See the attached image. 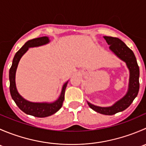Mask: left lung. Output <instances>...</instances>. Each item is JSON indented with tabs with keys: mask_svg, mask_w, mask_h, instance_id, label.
<instances>
[{
	"mask_svg": "<svg viewBox=\"0 0 146 146\" xmlns=\"http://www.w3.org/2000/svg\"><path fill=\"white\" fill-rule=\"evenodd\" d=\"M110 51H112L119 58L126 63L129 70V82L128 91L126 95L116 102L110 107H99L94 105L87 101L88 105L92 110L105 115H113L116 113L123 111L131 105L133 100L138 95L139 90V67H138L134 54L123 42L117 37L104 36Z\"/></svg>",
	"mask_w": 146,
	"mask_h": 146,
	"instance_id": "obj_1",
	"label": "left lung"
}]
</instances>
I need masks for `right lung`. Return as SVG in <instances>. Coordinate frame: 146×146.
<instances>
[{
	"mask_svg": "<svg viewBox=\"0 0 146 146\" xmlns=\"http://www.w3.org/2000/svg\"><path fill=\"white\" fill-rule=\"evenodd\" d=\"M49 42L50 40L48 36H42L27 41L15 54L9 70L10 92L13 100L17 107L25 114L36 117H41V118L52 115L61 108L63 102L64 100L65 90L68 81L66 82L64 84L61 94L56 101L53 102H32L23 98L19 94L16 88L15 74L20 58L27 52L29 48L40 46L47 44Z\"/></svg>",
	"mask_w": 146,
	"mask_h": 146,
	"instance_id": "1",
	"label": "right lung"
}]
</instances>
